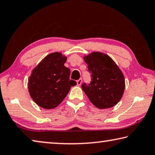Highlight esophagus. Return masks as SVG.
<instances>
[{"instance_id":"1","label":"esophagus","mask_w":155,"mask_h":155,"mask_svg":"<svg viewBox=\"0 0 155 155\" xmlns=\"http://www.w3.org/2000/svg\"><path fill=\"white\" fill-rule=\"evenodd\" d=\"M82 78H80V79H79L78 80H77V84H78V86H80V85H81V84H82Z\"/></svg>"}]
</instances>
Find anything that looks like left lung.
I'll return each instance as SVG.
<instances>
[{"instance_id": "obj_1", "label": "left lung", "mask_w": 155, "mask_h": 155, "mask_svg": "<svg viewBox=\"0 0 155 155\" xmlns=\"http://www.w3.org/2000/svg\"><path fill=\"white\" fill-rule=\"evenodd\" d=\"M91 73V82L84 83L82 88L91 102L98 108L115 106L122 97L125 89L123 73L110 56L95 51L84 56Z\"/></svg>"}]
</instances>
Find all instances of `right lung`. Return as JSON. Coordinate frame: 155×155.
Segmentation results:
<instances>
[{
  "label": "right lung",
  "mask_w": 155,
  "mask_h": 155,
  "mask_svg": "<svg viewBox=\"0 0 155 155\" xmlns=\"http://www.w3.org/2000/svg\"><path fill=\"white\" fill-rule=\"evenodd\" d=\"M67 60V57L61 53H51L32 70L28 90L32 100L40 107H57L77 84L70 80V69L64 65Z\"/></svg>",
  "instance_id": "right-lung-1"
}]
</instances>
